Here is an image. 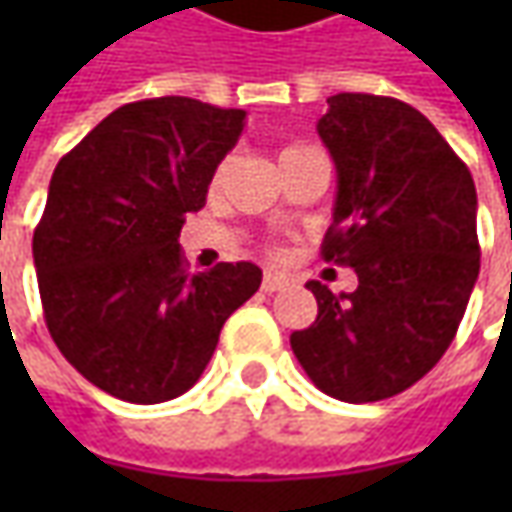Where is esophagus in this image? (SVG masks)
I'll return each instance as SVG.
<instances>
[{"label": "esophagus", "mask_w": 512, "mask_h": 512, "mask_svg": "<svg viewBox=\"0 0 512 512\" xmlns=\"http://www.w3.org/2000/svg\"><path fill=\"white\" fill-rule=\"evenodd\" d=\"M293 282L287 279V276H282V273H267L265 279H262V290L265 293H276V290H285V287H290Z\"/></svg>", "instance_id": "esophagus-1"}]
</instances>
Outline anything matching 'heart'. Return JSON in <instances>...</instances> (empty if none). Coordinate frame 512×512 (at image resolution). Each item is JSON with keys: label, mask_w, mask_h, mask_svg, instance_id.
<instances>
[{"label": "heart", "mask_w": 512, "mask_h": 512, "mask_svg": "<svg viewBox=\"0 0 512 512\" xmlns=\"http://www.w3.org/2000/svg\"><path fill=\"white\" fill-rule=\"evenodd\" d=\"M299 150H305V148H296V145H290V148H285L282 153H279V165L285 162L287 156H293V153H299ZM225 170H227V162H222L219 168H216V173H213V182H219L222 176H225Z\"/></svg>", "instance_id": "heart-1"}]
</instances>
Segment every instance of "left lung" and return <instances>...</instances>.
Returning <instances> with one entry per match:
<instances>
[{"mask_svg":"<svg viewBox=\"0 0 512 512\" xmlns=\"http://www.w3.org/2000/svg\"><path fill=\"white\" fill-rule=\"evenodd\" d=\"M319 136L336 165L322 256L356 270L353 293L307 282L319 316L290 336L310 382L350 404L416 384L450 347L479 279L476 185L422 113L390 96L336 93Z\"/></svg>","mask_w":512,"mask_h":512,"instance_id":"8db88e82","label":"left lung"}]
</instances>
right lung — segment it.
Wrapping results in <instances>:
<instances>
[{
	"label": "right lung",
	"mask_w": 512,
	"mask_h": 512,
	"mask_svg": "<svg viewBox=\"0 0 512 512\" xmlns=\"http://www.w3.org/2000/svg\"><path fill=\"white\" fill-rule=\"evenodd\" d=\"M245 110L187 96L113 110L59 159L33 233L45 322L90 384L159 404L199 382L227 316L262 285L253 262L190 276L185 213L239 142Z\"/></svg>",
	"instance_id": "1"
}]
</instances>
